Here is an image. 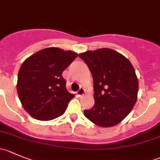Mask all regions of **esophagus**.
Instances as JSON below:
<instances>
[{"label": "esophagus", "mask_w": 160, "mask_h": 160, "mask_svg": "<svg viewBox=\"0 0 160 160\" xmlns=\"http://www.w3.org/2000/svg\"><path fill=\"white\" fill-rule=\"evenodd\" d=\"M84 93H85V90L83 89V88H80V89H79L78 91H77V95H78V96H80V97L84 95Z\"/></svg>", "instance_id": "esophagus-1"}]
</instances>
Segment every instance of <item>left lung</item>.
Returning a JSON list of instances; mask_svg holds the SVG:
<instances>
[{"label": "left lung", "mask_w": 160, "mask_h": 160, "mask_svg": "<svg viewBox=\"0 0 160 160\" xmlns=\"http://www.w3.org/2000/svg\"><path fill=\"white\" fill-rule=\"evenodd\" d=\"M93 81L94 105L84 115L100 127H112L128 116L138 98V80L125 56L108 48L79 54Z\"/></svg>", "instance_id": "1"}]
</instances>
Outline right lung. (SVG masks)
<instances>
[{"label": "right lung", "mask_w": 160, "mask_h": 160, "mask_svg": "<svg viewBox=\"0 0 160 160\" xmlns=\"http://www.w3.org/2000/svg\"><path fill=\"white\" fill-rule=\"evenodd\" d=\"M78 56L75 52L46 48L27 58L18 75L19 100L30 116L50 121L64 114L75 95L66 88L62 73Z\"/></svg>", "instance_id": "1"}]
</instances>
